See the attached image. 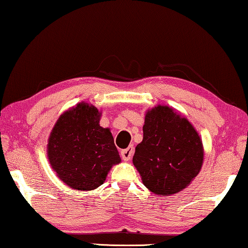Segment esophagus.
<instances>
[{
  "instance_id": "obj_1",
  "label": "esophagus",
  "mask_w": 248,
  "mask_h": 248,
  "mask_svg": "<svg viewBox=\"0 0 248 248\" xmlns=\"http://www.w3.org/2000/svg\"><path fill=\"white\" fill-rule=\"evenodd\" d=\"M134 151H135V149H134V147H132V146H129L127 149L121 150L120 155H121V158H123V160H124V161L130 160L132 155H134Z\"/></svg>"
}]
</instances>
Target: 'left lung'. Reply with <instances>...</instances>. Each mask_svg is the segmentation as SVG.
<instances>
[{
  "label": "left lung",
  "instance_id": "obj_1",
  "mask_svg": "<svg viewBox=\"0 0 248 248\" xmlns=\"http://www.w3.org/2000/svg\"><path fill=\"white\" fill-rule=\"evenodd\" d=\"M143 139L132 158L145 186L156 195L179 193L201 170L204 150L186 118L166 106L146 113Z\"/></svg>",
  "mask_w": 248,
  "mask_h": 248
}]
</instances>
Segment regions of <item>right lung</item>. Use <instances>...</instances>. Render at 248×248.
Instances as JSON below:
<instances>
[{"mask_svg": "<svg viewBox=\"0 0 248 248\" xmlns=\"http://www.w3.org/2000/svg\"><path fill=\"white\" fill-rule=\"evenodd\" d=\"M100 116L95 107L79 103L59 118L50 135V164L62 182L78 190L101 186L121 161L111 132L99 124Z\"/></svg>", "mask_w": 248, "mask_h": 248, "instance_id": "1", "label": "right lung"}]
</instances>
